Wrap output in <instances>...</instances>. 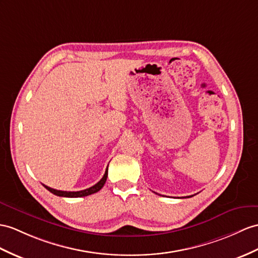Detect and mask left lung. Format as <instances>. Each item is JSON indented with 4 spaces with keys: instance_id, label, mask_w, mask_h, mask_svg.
Segmentation results:
<instances>
[{
    "instance_id": "left-lung-1",
    "label": "left lung",
    "mask_w": 258,
    "mask_h": 258,
    "mask_svg": "<svg viewBox=\"0 0 258 258\" xmlns=\"http://www.w3.org/2000/svg\"><path fill=\"white\" fill-rule=\"evenodd\" d=\"M190 197H192V196H190Z\"/></svg>"
}]
</instances>
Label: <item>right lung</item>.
Instances as JSON below:
<instances>
[{"mask_svg": "<svg viewBox=\"0 0 258 258\" xmlns=\"http://www.w3.org/2000/svg\"><path fill=\"white\" fill-rule=\"evenodd\" d=\"M107 175H108V166L107 168H106V172L104 174L103 178L100 179L97 184H95L94 186L87 188V189H84V190H80V191H64V190H56V189H53V188H50L46 185L45 186L46 189H48L50 192H52L53 195H55V196H60V197H69V198H78V197H85V196H89V195H92V194H95L97 191H99L100 189H102L103 186L105 185L106 183V179H107Z\"/></svg>", "mask_w": 258, "mask_h": 258, "instance_id": "right-lung-1", "label": "right lung"}]
</instances>
